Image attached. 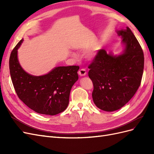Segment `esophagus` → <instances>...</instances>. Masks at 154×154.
I'll return each mask as SVG.
<instances>
[{
  "mask_svg": "<svg viewBox=\"0 0 154 154\" xmlns=\"http://www.w3.org/2000/svg\"><path fill=\"white\" fill-rule=\"evenodd\" d=\"M78 74L80 76H84L87 74V71L85 69H81L80 71H78Z\"/></svg>",
  "mask_w": 154,
  "mask_h": 154,
  "instance_id": "obj_1",
  "label": "esophagus"
}]
</instances>
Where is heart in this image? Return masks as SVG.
Masks as SVG:
<instances>
[{
    "label": "heart",
    "mask_w": 154,
    "mask_h": 154,
    "mask_svg": "<svg viewBox=\"0 0 154 154\" xmlns=\"http://www.w3.org/2000/svg\"><path fill=\"white\" fill-rule=\"evenodd\" d=\"M72 56H73V57H75V54H72Z\"/></svg>",
    "instance_id": "heart-1"
}]
</instances>
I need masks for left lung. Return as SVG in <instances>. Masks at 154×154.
Returning <instances> with one entry per match:
<instances>
[{"label": "left lung", "mask_w": 154, "mask_h": 154, "mask_svg": "<svg viewBox=\"0 0 154 154\" xmlns=\"http://www.w3.org/2000/svg\"><path fill=\"white\" fill-rule=\"evenodd\" d=\"M124 45L118 55L98 51L88 66V76L94 85L92 99L96 106L107 112L123 107L140 86L144 69V54L129 27L116 31Z\"/></svg>", "instance_id": "1"}]
</instances>
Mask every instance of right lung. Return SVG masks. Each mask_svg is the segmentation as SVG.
Instances as JSON below:
<instances>
[{
  "mask_svg": "<svg viewBox=\"0 0 154 154\" xmlns=\"http://www.w3.org/2000/svg\"><path fill=\"white\" fill-rule=\"evenodd\" d=\"M22 39L10 55V71L17 96L27 106L40 114L54 116L69 105L71 88L78 80L79 66L57 67L48 74L33 76L26 72L18 60Z\"/></svg>",
  "mask_w": 154,
  "mask_h": 154,
  "instance_id": "obj_1",
  "label": "right lung"
}]
</instances>
